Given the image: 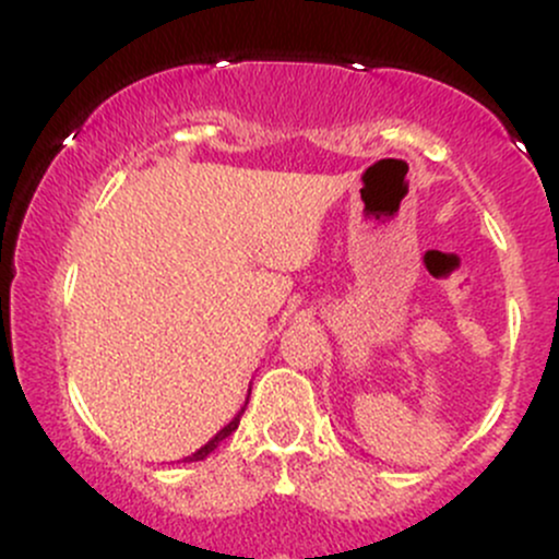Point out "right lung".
<instances>
[{"label":"right lung","instance_id":"1","mask_svg":"<svg viewBox=\"0 0 559 559\" xmlns=\"http://www.w3.org/2000/svg\"><path fill=\"white\" fill-rule=\"evenodd\" d=\"M239 418H242V413H239V416H234V421H231L229 426H224V429H221V431H218V435H215V437H213V440H210L205 448H200V450H197V453H191V455H189V459H183V461H202V459H207V455H210V453H213V450H215V448H218V442H221V440H226V437H229V435H231V431H234V429H237V426H239Z\"/></svg>","mask_w":559,"mask_h":559}]
</instances>
